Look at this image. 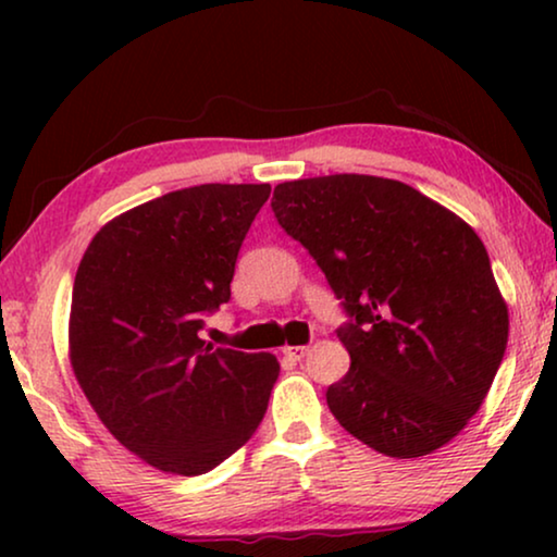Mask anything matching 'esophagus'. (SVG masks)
<instances>
[{"mask_svg": "<svg viewBox=\"0 0 557 557\" xmlns=\"http://www.w3.org/2000/svg\"><path fill=\"white\" fill-rule=\"evenodd\" d=\"M284 355L288 357V360H294V362H299V360H304V357L309 355V347H284Z\"/></svg>", "mask_w": 557, "mask_h": 557, "instance_id": "esophagus-1", "label": "esophagus"}]
</instances>
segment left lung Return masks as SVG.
<instances>
[{
    "label": "left lung",
    "instance_id": "obj_1",
    "mask_svg": "<svg viewBox=\"0 0 557 557\" xmlns=\"http://www.w3.org/2000/svg\"><path fill=\"white\" fill-rule=\"evenodd\" d=\"M271 208L349 317L337 337L352 362L326 387L342 429L395 459L448 444L507 349V304L479 235L418 189L370 174L284 182Z\"/></svg>",
    "mask_w": 557,
    "mask_h": 557
}]
</instances>
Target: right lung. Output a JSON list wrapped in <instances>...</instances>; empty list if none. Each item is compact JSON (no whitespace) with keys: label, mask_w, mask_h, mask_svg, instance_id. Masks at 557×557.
I'll use <instances>...</instances> for the list:
<instances>
[{"label":"right lung","mask_w":557,"mask_h":557,"mask_svg":"<svg viewBox=\"0 0 557 557\" xmlns=\"http://www.w3.org/2000/svg\"><path fill=\"white\" fill-rule=\"evenodd\" d=\"M269 185H197L113 218L75 273L71 364L106 429L151 467L215 469L263 421L269 352L200 339L231 301L238 250Z\"/></svg>","instance_id":"add662e5"}]
</instances>
